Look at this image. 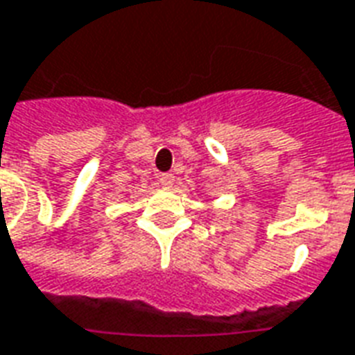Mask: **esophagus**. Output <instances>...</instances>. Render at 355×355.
Returning <instances> with one entry per match:
<instances>
[{
	"instance_id": "1",
	"label": "esophagus",
	"mask_w": 355,
	"mask_h": 355,
	"mask_svg": "<svg viewBox=\"0 0 355 355\" xmlns=\"http://www.w3.org/2000/svg\"><path fill=\"white\" fill-rule=\"evenodd\" d=\"M159 184L164 186V188H171V186L175 184V177L171 173H164V175H159Z\"/></svg>"
}]
</instances>
